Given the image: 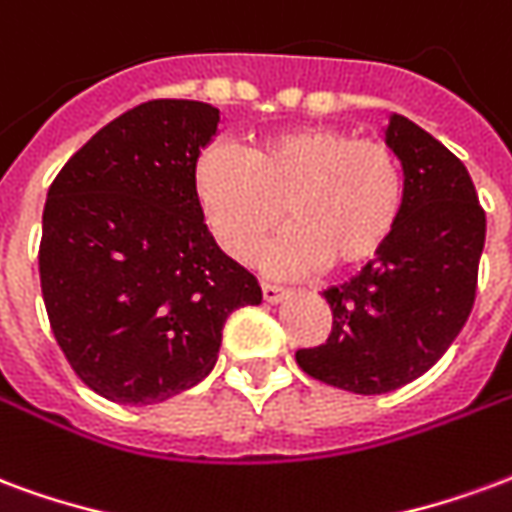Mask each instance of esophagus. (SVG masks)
Listing matches in <instances>:
<instances>
[{
  "instance_id": "1",
  "label": "esophagus",
  "mask_w": 512,
  "mask_h": 512,
  "mask_svg": "<svg viewBox=\"0 0 512 512\" xmlns=\"http://www.w3.org/2000/svg\"><path fill=\"white\" fill-rule=\"evenodd\" d=\"M261 294H264V302H270V305H278V302H283L286 297H289L286 289H281V286H272V283H264V286H261Z\"/></svg>"
}]
</instances>
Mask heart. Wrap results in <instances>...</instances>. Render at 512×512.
<instances>
[{"instance_id":"1","label":"heart","mask_w":512,"mask_h":512,"mask_svg":"<svg viewBox=\"0 0 512 512\" xmlns=\"http://www.w3.org/2000/svg\"><path fill=\"white\" fill-rule=\"evenodd\" d=\"M193 193L207 229L240 264L281 226L261 267L302 275L330 264L363 270L393 240L404 212V169L384 141L357 138L333 125H294L261 136L245 155L204 149L193 169Z\"/></svg>"}]
</instances>
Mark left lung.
I'll list each match as a JSON object with an SVG mask.
<instances>
[{"label": "left lung", "mask_w": 512, "mask_h": 512, "mask_svg": "<svg viewBox=\"0 0 512 512\" xmlns=\"http://www.w3.org/2000/svg\"><path fill=\"white\" fill-rule=\"evenodd\" d=\"M384 144L404 169V212L393 240L324 300L333 333L300 349L313 379L357 395H382L423 376L450 349L475 305L486 212L461 160L431 133L390 114Z\"/></svg>", "instance_id": "1"}]
</instances>
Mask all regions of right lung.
Listing matches in <instances>:
<instances>
[{
    "instance_id": "add662e5",
    "label": "right lung",
    "mask_w": 512,
    "mask_h": 512,
    "mask_svg": "<svg viewBox=\"0 0 512 512\" xmlns=\"http://www.w3.org/2000/svg\"><path fill=\"white\" fill-rule=\"evenodd\" d=\"M218 125L210 103L149 100L98 130L48 188V322L78 379L114 404H160L199 384L231 311L261 302L193 193Z\"/></svg>"
}]
</instances>
